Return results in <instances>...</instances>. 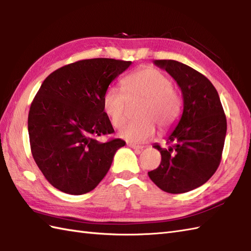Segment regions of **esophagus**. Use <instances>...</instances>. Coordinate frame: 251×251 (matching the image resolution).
I'll list each match as a JSON object with an SVG mask.
<instances>
[{
	"label": "esophagus",
	"mask_w": 251,
	"mask_h": 251,
	"mask_svg": "<svg viewBox=\"0 0 251 251\" xmlns=\"http://www.w3.org/2000/svg\"><path fill=\"white\" fill-rule=\"evenodd\" d=\"M127 146H129V147L132 148V149H136V150H142V149L144 148L143 146H137V145L131 144V143H127Z\"/></svg>",
	"instance_id": "1"
}]
</instances>
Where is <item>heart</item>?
<instances>
[{
    "mask_svg": "<svg viewBox=\"0 0 251 251\" xmlns=\"http://www.w3.org/2000/svg\"><path fill=\"white\" fill-rule=\"evenodd\" d=\"M122 85L125 91L115 86L107 88L102 106L113 126L120 127L126 121L129 101L143 100L138 113L141 120L129 122L119 132L124 140L133 144L145 143L154 135V123L160 131L166 132L179 119L181 99L163 72L147 66L126 77Z\"/></svg>",
    "mask_w": 251,
    "mask_h": 251,
    "instance_id": "b5f03b06",
    "label": "heart"
}]
</instances>
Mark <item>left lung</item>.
<instances>
[{
    "mask_svg": "<svg viewBox=\"0 0 251 251\" xmlns=\"http://www.w3.org/2000/svg\"><path fill=\"white\" fill-rule=\"evenodd\" d=\"M179 86L183 109L175 129L168 136L171 146L161 148V163L148 172L161 190L185 193L204 185L221 161L226 119L216 88L190 66L175 60H154Z\"/></svg>",
    "mask_w": 251,
    "mask_h": 251,
    "instance_id": "left-lung-1",
    "label": "left lung"
}]
</instances>
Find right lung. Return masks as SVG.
Here are the masks:
<instances>
[{
    "label": "right lung",
    "instance_id": "1",
    "mask_svg": "<svg viewBox=\"0 0 251 251\" xmlns=\"http://www.w3.org/2000/svg\"><path fill=\"white\" fill-rule=\"evenodd\" d=\"M131 63L106 58L77 61L42 83L31 104L27 130L38 169L58 190L74 196L93 190L126 145L120 138L102 143L98 136L114 132L102 99Z\"/></svg>",
    "mask_w": 251,
    "mask_h": 251
}]
</instances>
